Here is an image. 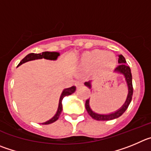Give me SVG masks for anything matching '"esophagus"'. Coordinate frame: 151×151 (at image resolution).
I'll return each instance as SVG.
<instances>
[{"label": "esophagus", "mask_w": 151, "mask_h": 151, "mask_svg": "<svg viewBox=\"0 0 151 151\" xmlns=\"http://www.w3.org/2000/svg\"><path fill=\"white\" fill-rule=\"evenodd\" d=\"M82 85H83V83L81 82V81H76L75 86H77V88L82 86Z\"/></svg>", "instance_id": "esophagus-1"}]
</instances>
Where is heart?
Here are the masks:
<instances>
[{
	"instance_id": "b5f03b06",
	"label": "heart",
	"mask_w": 151,
	"mask_h": 151,
	"mask_svg": "<svg viewBox=\"0 0 151 151\" xmlns=\"http://www.w3.org/2000/svg\"><path fill=\"white\" fill-rule=\"evenodd\" d=\"M116 55L110 51L92 50L84 53L80 61V68L84 70L94 69L98 73H104L115 65Z\"/></svg>"
}]
</instances>
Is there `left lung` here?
<instances>
[{
  "label": "left lung",
  "instance_id": "obj_1",
  "mask_svg": "<svg viewBox=\"0 0 151 151\" xmlns=\"http://www.w3.org/2000/svg\"><path fill=\"white\" fill-rule=\"evenodd\" d=\"M118 63L119 65L115 68L114 73H116L118 74H121L124 77L125 81H126V86H127V89H128V94L126 97V101L124 104L119 108L116 110L114 112L109 113V114H99V113L95 112L91 108L90 103H89V99H87L86 101V109L87 111L88 114L92 116L93 119L96 120H111V119H116L119 117L123 114V113L126 111L129 105L130 102L132 101V98L133 94V88H132V77L131 69L129 66L126 64V61L123 55H119V59H118ZM92 81H89L88 82L84 83V85L86 86L87 87L92 89Z\"/></svg>",
  "mask_w": 151,
  "mask_h": 151
}]
</instances>
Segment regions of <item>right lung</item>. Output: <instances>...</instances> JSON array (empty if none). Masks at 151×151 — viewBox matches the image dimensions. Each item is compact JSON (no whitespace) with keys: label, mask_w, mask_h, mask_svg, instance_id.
<instances>
[{"label":"right lung","mask_w":151,"mask_h":151,"mask_svg":"<svg viewBox=\"0 0 151 151\" xmlns=\"http://www.w3.org/2000/svg\"><path fill=\"white\" fill-rule=\"evenodd\" d=\"M60 55V53L58 52H49V51H46V52H43L41 53H29L26 55V56L22 59V60L20 62V63L19 64L18 66H20L22 64L25 63L27 62H30V61L33 60H37V59H49V60H53L55 61L57 60L58 57ZM76 91V87L75 86H71L70 88H66V89H64L62 91V94H61L60 98H59V106H58V109H57L56 113L53 116H52L51 119H50L47 121L44 122V123H42L41 124L43 125H48L50 123H52L54 122H55L57 119H59V116H60L61 113L62 111V100L65 96H70V95L73 94L74 92Z\"/></svg>","instance_id":"add662e5"}]
</instances>
